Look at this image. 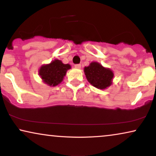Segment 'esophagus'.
<instances>
[{
	"instance_id": "1",
	"label": "esophagus",
	"mask_w": 156,
	"mask_h": 156,
	"mask_svg": "<svg viewBox=\"0 0 156 156\" xmlns=\"http://www.w3.org/2000/svg\"><path fill=\"white\" fill-rule=\"evenodd\" d=\"M74 67L76 68V69H80V68H81V65H80V64H77V65H74Z\"/></svg>"
}]
</instances>
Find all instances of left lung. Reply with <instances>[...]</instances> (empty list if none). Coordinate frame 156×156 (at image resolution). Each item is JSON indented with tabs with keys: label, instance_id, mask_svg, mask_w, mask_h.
<instances>
[{
	"label": "left lung",
	"instance_id": "1",
	"mask_svg": "<svg viewBox=\"0 0 156 156\" xmlns=\"http://www.w3.org/2000/svg\"><path fill=\"white\" fill-rule=\"evenodd\" d=\"M88 82L96 88L105 89L111 86L114 73L108 68H105L97 62L90 63L84 69Z\"/></svg>",
	"mask_w": 156,
	"mask_h": 156
}]
</instances>
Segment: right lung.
<instances>
[{
  "instance_id": "add662e5",
  "label": "right lung",
  "mask_w": 156,
  "mask_h": 156,
  "mask_svg": "<svg viewBox=\"0 0 156 156\" xmlns=\"http://www.w3.org/2000/svg\"><path fill=\"white\" fill-rule=\"evenodd\" d=\"M71 68L69 64H63L61 60L55 59L48 65H42L39 74L44 83L50 87H55L63 81L66 72Z\"/></svg>"
}]
</instances>
